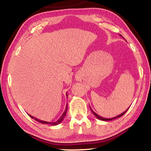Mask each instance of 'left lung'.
<instances>
[{"label":"left lung","instance_id":"8db88e82","mask_svg":"<svg viewBox=\"0 0 151 151\" xmlns=\"http://www.w3.org/2000/svg\"><path fill=\"white\" fill-rule=\"evenodd\" d=\"M91 108V107H90ZM128 109H129V108H128L126 111H124L123 112H122V113H121V114H119L118 116H115V117H113V118H111V119H106V118H103V116H99L98 114H96V112H94L93 111V109H92L91 108V111H92V112H93V113L94 114V115L95 116L97 119H100V120H101V121H112V120H114V119H117V118H119V117H121V116H122V115H124V114H125V112H126L127 111H128Z\"/></svg>","mask_w":151,"mask_h":151}]
</instances>
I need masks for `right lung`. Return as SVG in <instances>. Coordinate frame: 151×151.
<instances>
[{
	"label": "right lung",
	"mask_w": 151,
	"mask_h": 151,
	"mask_svg": "<svg viewBox=\"0 0 151 151\" xmlns=\"http://www.w3.org/2000/svg\"><path fill=\"white\" fill-rule=\"evenodd\" d=\"M66 96L68 97L67 94H66ZM67 110H68V106H67V104H66V108H65V111H64V112L63 113L62 115H61V116H60V118H59V119H58V121H55V122H47V121H42V120H40V119H39L35 118V117H33L32 116L30 115V114H29V115L30 117H31L32 119H35V121H38V122H40V123H42V124H50V125H52V126H55V125H57V124H60V122L63 121V119L65 118V115H66V112H67Z\"/></svg>",
	"instance_id": "add662e5"
}]
</instances>
